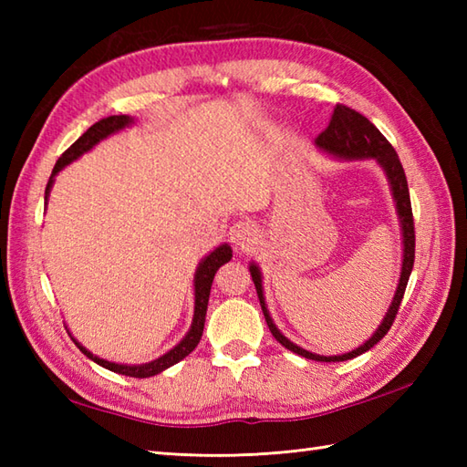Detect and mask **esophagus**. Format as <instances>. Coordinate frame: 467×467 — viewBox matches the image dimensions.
Returning <instances> with one entry per match:
<instances>
[{
  "mask_svg": "<svg viewBox=\"0 0 467 467\" xmlns=\"http://www.w3.org/2000/svg\"><path fill=\"white\" fill-rule=\"evenodd\" d=\"M228 239L236 246V249L246 251L256 241V226L249 221H239L231 226L228 231Z\"/></svg>",
  "mask_w": 467,
  "mask_h": 467,
  "instance_id": "1",
  "label": "esophagus"
}]
</instances>
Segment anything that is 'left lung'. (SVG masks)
Returning <instances> with one entry per match:
<instances>
[{
	"instance_id": "1",
	"label": "left lung",
	"mask_w": 467,
	"mask_h": 467,
	"mask_svg": "<svg viewBox=\"0 0 467 467\" xmlns=\"http://www.w3.org/2000/svg\"><path fill=\"white\" fill-rule=\"evenodd\" d=\"M315 144L321 148V150L329 152L337 158H345V161H359V158H373L379 164L385 174L387 181H389L391 192H393V201L395 206H398V214H400V223H401V231H403V265H401V276H400V285L398 291H395L393 301L389 305V311L383 317V321L379 325V329L373 333L369 341H365L361 347L357 349L343 353V355H317L311 351H305L303 347L291 343L286 337L276 329V325L273 323L269 311H266L265 305V295H263V279H261V271L254 263L249 266L253 283L256 286V295H259V301L265 313V321L269 325V329L273 337L279 341L285 349H289L296 355L305 357V359H313V361H325V363H335V361H347L353 359V357L361 355L365 351H369L373 345L379 343L387 331L391 329V325L395 321V315L400 311V305L403 299L405 286H408L410 275L413 269V261H415V226H413V213H411V201H410V188H408V178H405L403 166L400 162V156L395 152V148L387 142V138L377 130V128L367 120V118L359 112L351 110L343 104H337L331 122L325 130L317 136Z\"/></svg>"
}]
</instances>
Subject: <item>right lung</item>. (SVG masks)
Listing matches in <instances>:
<instances>
[{
    "instance_id": "right-lung-1",
    "label": "right lung",
    "mask_w": 467,
    "mask_h": 467,
    "mask_svg": "<svg viewBox=\"0 0 467 467\" xmlns=\"http://www.w3.org/2000/svg\"><path fill=\"white\" fill-rule=\"evenodd\" d=\"M134 120L130 116H108L102 118L100 122H96L94 126L88 128V130L78 138V140L67 148V150L57 158V162L52 171V176H49L47 186H46V201H47V194L52 191V184H54V176L62 171L64 166H67L69 162H74L76 158H80L84 152L92 150V148L108 138L110 134H116L118 130H122V128L130 126ZM233 251L228 244H221L216 246V249L204 256L198 265L196 275H194V317H192V325H191V331L186 333L184 339L178 343L174 349H171L168 353H164L162 357H158V359L150 361V363H144V365H120V363H112V361H106L100 359V357L92 355L90 351L86 349L84 345L78 343L74 337L72 341L78 345V349H80L86 357H90V359L98 365L106 367V369H110L114 373H120V375H128V377H138V379H144V377H152L158 375L161 371L168 369V367H172L174 363L182 361L184 357L194 351V347L198 345L202 337V329H204V319H206V306H208V295H211V286H213V279L216 271L221 269L224 263L231 261Z\"/></svg>"
}]
</instances>
